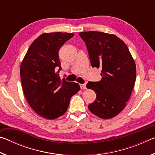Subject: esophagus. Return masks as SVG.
Segmentation results:
<instances>
[{
	"label": "esophagus",
	"instance_id": "1",
	"mask_svg": "<svg viewBox=\"0 0 155 155\" xmlns=\"http://www.w3.org/2000/svg\"><path fill=\"white\" fill-rule=\"evenodd\" d=\"M80 87H81V88L82 89V90H85V89H87V87H86V84L85 83H84V84H81L80 85Z\"/></svg>",
	"mask_w": 155,
	"mask_h": 155
}]
</instances>
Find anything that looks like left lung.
Instances as JSON below:
<instances>
[{
	"label": "left lung",
	"mask_w": 155,
	"mask_h": 155,
	"mask_svg": "<svg viewBox=\"0 0 155 155\" xmlns=\"http://www.w3.org/2000/svg\"><path fill=\"white\" fill-rule=\"evenodd\" d=\"M78 34L87 46L91 66L101 69V80L87 84L96 94L89 110L102 119H110L124 109L130 98L136 79L135 63L116 35L98 31Z\"/></svg>",
	"instance_id": "left-lung-1"
}]
</instances>
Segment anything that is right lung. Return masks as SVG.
I'll return each instance as SVG.
<instances>
[{
    "mask_svg": "<svg viewBox=\"0 0 155 155\" xmlns=\"http://www.w3.org/2000/svg\"><path fill=\"white\" fill-rule=\"evenodd\" d=\"M73 33H43L31 44L20 66V77L28 103L44 118L54 120L66 112L78 83L61 80L58 52Z\"/></svg>",
    "mask_w": 155,
    "mask_h": 155,
    "instance_id": "add662e5",
    "label": "right lung"
}]
</instances>
